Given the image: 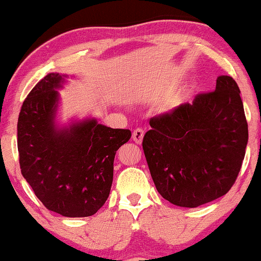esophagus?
<instances>
[{
	"mask_svg": "<svg viewBox=\"0 0 261 261\" xmlns=\"http://www.w3.org/2000/svg\"><path fill=\"white\" fill-rule=\"evenodd\" d=\"M143 135H145V131H143L142 128H136V130L133 133L134 142L137 143V145H140L143 140Z\"/></svg>",
	"mask_w": 261,
	"mask_h": 261,
	"instance_id": "34e87169",
	"label": "esophagus"
}]
</instances>
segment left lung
<instances>
[{
	"instance_id": "1",
	"label": "left lung",
	"mask_w": 261,
	"mask_h": 261,
	"mask_svg": "<svg viewBox=\"0 0 261 261\" xmlns=\"http://www.w3.org/2000/svg\"><path fill=\"white\" fill-rule=\"evenodd\" d=\"M149 125L142 148L162 197L197 207L228 193L248 143L241 91L232 77L218 76L214 92L152 118Z\"/></svg>"
}]
</instances>
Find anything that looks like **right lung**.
Here are the masks:
<instances>
[{"mask_svg": "<svg viewBox=\"0 0 261 261\" xmlns=\"http://www.w3.org/2000/svg\"><path fill=\"white\" fill-rule=\"evenodd\" d=\"M67 74L51 72L23 101L17 125L22 174L50 211L65 217L92 216L107 201L114 158L130 130L95 118L59 125L58 110Z\"/></svg>", "mask_w": 261, "mask_h": 261, "instance_id": "1", "label": "right lung"}]
</instances>
